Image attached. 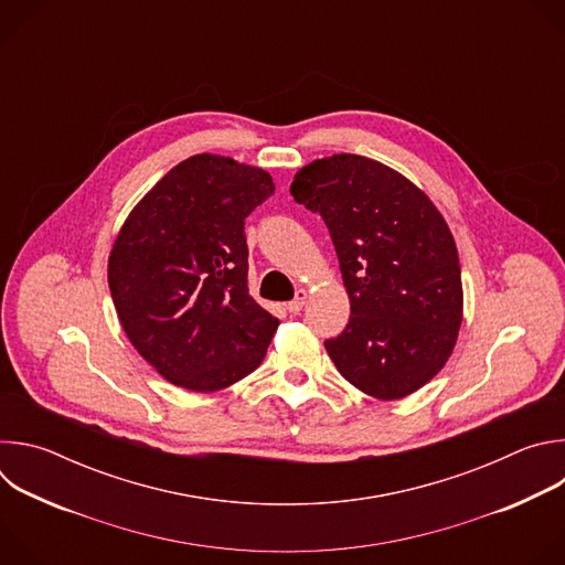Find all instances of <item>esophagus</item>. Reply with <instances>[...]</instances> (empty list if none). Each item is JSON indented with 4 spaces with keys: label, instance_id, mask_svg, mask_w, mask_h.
Returning <instances> with one entry per match:
<instances>
[{
    "label": "esophagus",
    "instance_id": "34e87169",
    "mask_svg": "<svg viewBox=\"0 0 565 565\" xmlns=\"http://www.w3.org/2000/svg\"><path fill=\"white\" fill-rule=\"evenodd\" d=\"M306 299H308V292H306L303 288H299V290L295 292V299H292V301H288V310H290V312H299V310L303 308Z\"/></svg>",
    "mask_w": 565,
    "mask_h": 565
}]
</instances>
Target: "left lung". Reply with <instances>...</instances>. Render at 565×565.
<instances>
[{"label": "left lung", "mask_w": 565, "mask_h": 565, "mask_svg": "<svg viewBox=\"0 0 565 565\" xmlns=\"http://www.w3.org/2000/svg\"><path fill=\"white\" fill-rule=\"evenodd\" d=\"M290 194L324 218L351 299L347 329L324 342L338 371L377 399L425 386L462 321L454 236L409 179L358 153L312 160Z\"/></svg>", "instance_id": "left-lung-1"}]
</instances>
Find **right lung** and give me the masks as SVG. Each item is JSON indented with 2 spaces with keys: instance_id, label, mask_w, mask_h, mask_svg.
Returning a JSON list of instances; mask_svg holds the SVG:
<instances>
[{
  "instance_id": "1",
  "label": "right lung",
  "mask_w": 565,
  "mask_h": 565,
  "mask_svg": "<svg viewBox=\"0 0 565 565\" xmlns=\"http://www.w3.org/2000/svg\"><path fill=\"white\" fill-rule=\"evenodd\" d=\"M268 172L196 153L131 210L109 255V290L134 349L168 382L210 393L253 373L279 327L248 290L246 216Z\"/></svg>"
}]
</instances>
